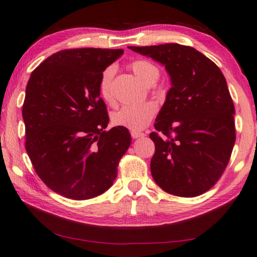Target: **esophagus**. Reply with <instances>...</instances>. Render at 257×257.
I'll use <instances>...</instances> for the list:
<instances>
[{
	"label": "esophagus",
	"instance_id": "1",
	"mask_svg": "<svg viewBox=\"0 0 257 257\" xmlns=\"http://www.w3.org/2000/svg\"><path fill=\"white\" fill-rule=\"evenodd\" d=\"M130 134H132V137L134 138V139H137V138H139V137H143L144 136V133H142V132H138V130H132V132H130Z\"/></svg>",
	"mask_w": 257,
	"mask_h": 257
}]
</instances>
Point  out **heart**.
<instances>
[{"label":"heart","instance_id":"1","mask_svg":"<svg viewBox=\"0 0 257 257\" xmlns=\"http://www.w3.org/2000/svg\"><path fill=\"white\" fill-rule=\"evenodd\" d=\"M129 67L139 80L146 85H153L160 77V69L155 64L147 59H136L129 64ZM113 67L105 68L102 73L99 91L102 99L108 103L112 102L111 82H112ZM157 111V105L154 102H145L141 104L124 105L111 115V121L116 127H123L130 130H142L147 127Z\"/></svg>","mask_w":257,"mask_h":257}]
</instances>
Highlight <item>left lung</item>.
<instances>
[{
	"instance_id": "1",
	"label": "left lung",
	"mask_w": 257,
	"mask_h": 257,
	"mask_svg": "<svg viewBox=\"0 0 257 257\" xmlns=\"http://www.w3.org/2000/svg\"><path fill=\"white\" fill-rule=\"evenodd\" d=\"M163 64L172 87L149 135L155 144L154 181L165 192L193 198L220 179L236 141L235 106L216 64L190 46L134 47Z\"/></svg>"
}]
</instances>
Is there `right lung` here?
Masks as SVG:
<instances>
[{
  "label": "right lung",
  "instance_id": "1",
  "mask_svg": "<svg viewBox=\"0 0 257 257\" xmlns=\"http://www.w3.org/2000/svg\"><path fill=\"white\" fill-rule=\"evenodd\" d=\"M122 49H65L31 73L22 106L26 151L36 173L54 192L87 200L105 192L132 144L127 128L106 132L100 97L102 73Z\"/></svg>",
  "mask_w": 257,
  "mask_h": 257
}]
</instances>
